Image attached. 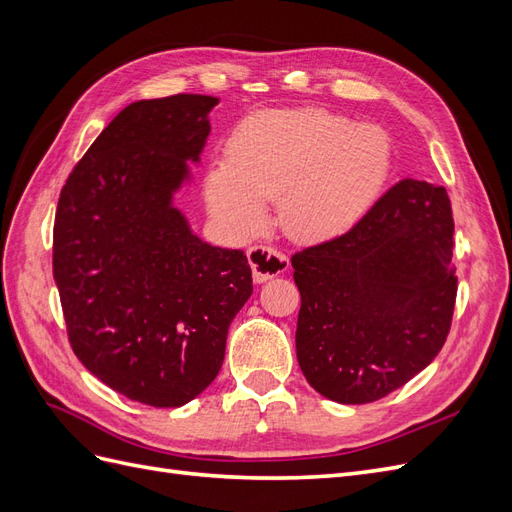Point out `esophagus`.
<instances>
[{
    "mask_svg": "<svg viewBox=\"0 0 512 512\" xmlns=\"http://www.w3.org/2000/svg\"><path fill=\"white\" fill-rule=\"evenodd\" d=\"M247 260H250L254 280L258 284L271 280V277L282 275L288 269V256L271 245L250 247V250H247Z\"/></svg>",
    "mask_w": 512,
    "mask_h": 512,
    "instance_id": "1",
    "label": "esophagus"
}]
</instances>
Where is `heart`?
Wrapping results in <instances>:
<instances>
[{
	"instance_id": "heart-1",
	"label": "heart",
	"mask_w": 512,
	"mask_h": 512,
	"mask_svg": "<svg viewBox=\"0 0 512 512\" xmlns=\"http://www.w3.org/2000/svg\"><path fill=\"white\" fill-rule=\"evenodd\" d=\"M391 170V141L374 123L320 108L265 113L232 136L228 162L207 177L211 213L230 232L252 237L280 200L286 232L320 241L354 226L374 205Z\"/></svg>"
}]
</instances>
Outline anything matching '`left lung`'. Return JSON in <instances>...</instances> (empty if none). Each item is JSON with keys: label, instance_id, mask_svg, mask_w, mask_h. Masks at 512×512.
Instances as JSON below:
<instances>
[{"label": "left lung", "instance_id": "8db88e82", "mask_svg": "<svg viewBox=\"0 0 512 512\" xmlns=\"http://www.w3.org/2000/svg\"><path fill=\"white\" fill-rule=\"evenodd\" d=\"M453 232L442 185L401 179L344 235L290 258L297 359L320 395L369 404L436 359L455 312Z\"/></svg>", "mask_w": 512, "mask_h": 512}]
</instances>
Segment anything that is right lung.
<instances>
[{"mask_svg":"<svg viewBox=\"0 0 512 512\" xmlns=\"http://www.w3.org/2000/svg\"><path fill=\"white\" fill-rule=\"evenodd\" d=\"M218 98L138 100L108 123L59 194L53 277L79 361L153 408L203 393L252 294L243 250L200 241L173 194L190 177Z\"/></svg>","mask_w":512,"mask_h":512,"instance_id":"right-lung-1","label":"right lung"}]
</instances>
